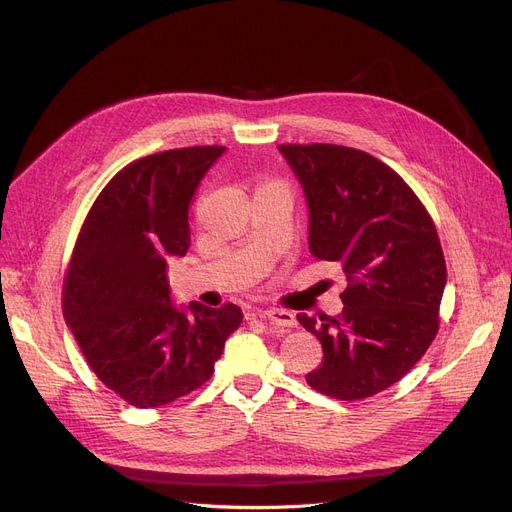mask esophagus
Masks as SVG:
<instances>
[{
    "label": "esophagus",
    "mask_w": 512,
    "mask_h": 512,
    "mask_svg": "<svg viewBox=\"0 0 512 512\" xmlns=\"http://www.w3.org/2000/svg\"><path fill=\"white\" fill-rule=\"evenodd\" d=\"M257 317H265L270 319L272 324L276 326H282V328H294L297 326V317H294L292 311H286V309H270V311H257L253 313Z\"/></svg>",
    "instance_id": "esophagus-1"
}]
</instances>
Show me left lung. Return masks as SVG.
I'll return each mask as SVG.
<instances>
[{"mask_svg": "<svg viewBox=\"0 0 512 512\" xmlns=\"http://www.w3.org/2000/svg\"><path fill=\"white\" fill-rule=\"evenodd\" d=\"M309 207V251L346 276L338 317L299 313L324 361L307 384L338 400L378 394L438 334L446 261L427 209L384 161L342 145H278Z\"/></svg>", "mask_w": 512, "mask_h": 512, "instance_id": "8db88e82", "label": "left lung"}]
</instances>
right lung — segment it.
<instances>
[{"label":"right lung","instance_id":"obj_1","mask_svg":"<svg viewBox=\"0 0 512 512\" xmlns=\"http://www.w3.org/2000/svg\"><path fill=\"white\" fill-rule=\"evenodd\" d=\"M226 147H184L132 161L105 184L80 228L62 309L97 378L153 409L203 386L240 326V307L170 299L168 259L191 247L188 207Z\"/></svg>","mask_w":512,"mask_h":512}]
</instances>
